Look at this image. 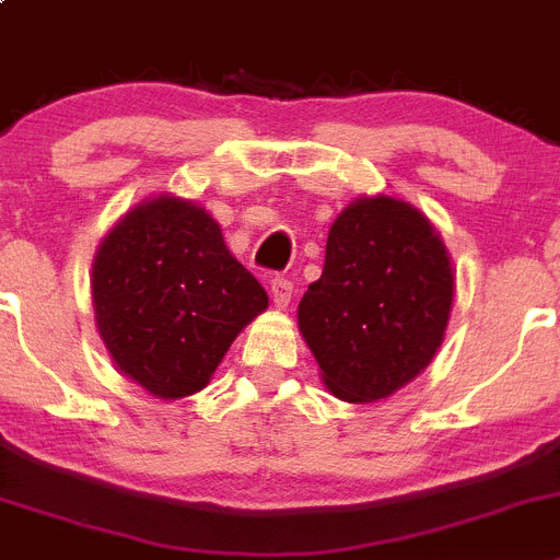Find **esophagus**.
<instances>
[{
    "label": "esophagus",
    "mask_w": 560,
    "mask_h": 560,
    "mask_svg": "<svg viewBox=\"0 0 560 560\" xmlns=\"http://www.w3.org/2000/svg\"><path fill=\"white\" fill-rule=\"evenodd\" d=\"M270 301H273L276 308H287L292 301V284L281 276L270 279Z\"/></svg>",
    "instance_id": "1"
}]
</instances>
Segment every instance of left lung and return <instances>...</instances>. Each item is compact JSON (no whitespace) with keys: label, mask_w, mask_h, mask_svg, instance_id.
<instances>
[{"label":"left lung","mask_w":560,"mask_h":560,"mask_svg":"<svg viewBox=\"0 0 560 560\" xmlns=\"http://www.w3.org/2000/svg\"><path fill=\"white\" fill-rule=\"evenodd\" d=\"M453 298V259L431 219L398 197H358L327 233L298 327L325 387L347 404H374L431 365Z\"/></svg>","instance_id":"8db88e82"}]
</instances>
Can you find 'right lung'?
Returning <instances> with one entry per match:
<instances>
[{"label":"right lung","instance_id":"add662e5","mask_svg":"<svg viewBox=\"0 0 560 560\" xmlns=\"http://www.w3.org/2000/svg\"><path fill=\"white\" fill-rule=\"evenodd\" d=\"M92 303L116 369L154 398L175 400L211 382L268 295L206 208L160 195L124 213L103 238Z\"/></svg>","mask_w":560,"mask_h":560}]
</instances>
